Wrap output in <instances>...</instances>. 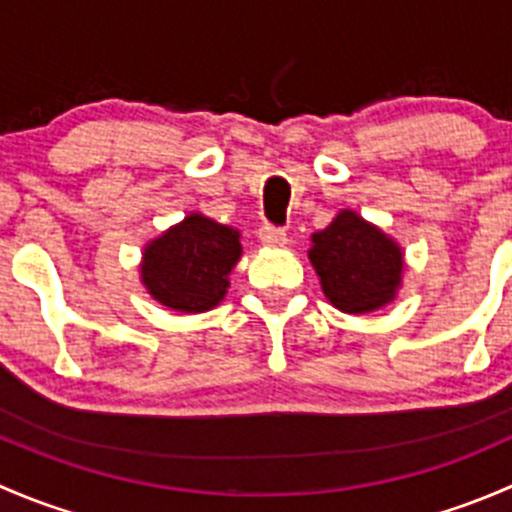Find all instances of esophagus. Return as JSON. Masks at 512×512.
<instances>
[{
  "mask_svg": "<svg viewBox=\"0 0 512 512\" xmlns=\"http://www.w3.org/2000/svg\"><path fill=\"white\" fill-rule=\"evenodd\" d=\"M257 235H260V240L265 242V245H285L287 242V232L282 230V227L270 225V223L262 225Z\"/></svg>",
  "mask_w": 512,
  "mask_h": 512,
  "instance_id": "1",
  "label": "esophagus"
}]
</instances>
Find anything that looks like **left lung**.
Wrapping results in <instances>:
<instances>
[{"mask_svg":"<svg viewBox=\"0 0 512 512\" xmlns=\"http://www.w3.org/2000/svg\"><path fill=\"white\" fill-rule=\"evenodd\" d=\"M312 242L309 260L334 307L364 314L394 299L404 262L396 242L384 232L344 210Z\"/></svg>","mask_w":512,"mask_h":512,"instance_id":"obj_1","label":"left lung"}]
</instances>
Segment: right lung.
Here are the masks:
<instances>
[{
  "mask_svg": "<svg viewBox=\"0 0 512 512\" xmlns=\"http://www.w3.org/2000/svg\"><path fill=\"white\" fill-rule=\"evenodd\" d=\"M240 252L237 230L198 213L188 215L146 247L143 285L165 307L205 312L225 297L227 275Z\"/></svg>",
  "mask_w": 512,
  "mask_h": 512,
  "instance_id": "add662e5",
  "label": "right lung"
}]
</instances>
